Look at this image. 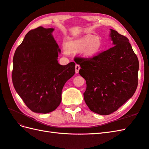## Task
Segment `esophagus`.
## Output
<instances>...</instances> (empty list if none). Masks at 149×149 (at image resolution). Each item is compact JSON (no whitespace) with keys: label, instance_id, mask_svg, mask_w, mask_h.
Masks as SVG:
<instances>
[{"label":"esophagus","instance_id":"1","mask_svg":"<svg viewBox=\"0 0 149 149\" xmlns=\"http://www.w3.org/2000/svg\"><path fill=\"white\" fill-rule=\"evenodd\" d=\"M79 69H80V66H79V65L76 64V66H75V72H76V73H78Z\"/></svg>","mask_w":149,"mask_h":149}]
</instances>
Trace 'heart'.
<instances>
[{"mask_svg":"<svg viewBox=\"0 0 149 149\" xmlns=\"http://www.w3.org/2000/svg\"><path fill=\"white\" fill-rule=\"evenodd\" d=\"M66 49L70 52H78L82 50L86 56H92L99 53L102 47V42L98 37H86L67 42Z\"/></svg>","mask_w":149,"mask_h":149,"instance_id":"heart-1","label":"heart"}]
</instances>
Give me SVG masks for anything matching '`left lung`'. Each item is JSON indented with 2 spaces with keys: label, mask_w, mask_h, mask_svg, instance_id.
<instances>
[{
  "label": "left lung",
  "mask_w": 149,
  "mask_h": 149,
  "mask_svg": "<svg viewBox=\"0 0 149 149\" xmlns=\"http://www.w3.org/2000/svg\"><path fill=\"white\" fill-rule=\"evenodd\" d=\"M111 30L113 47L91 57L74 59L86 80V104L100 115L117 111L133 95L138 86V57L128 38Z\"/></svg>",
  "instance_id": "8db88e82"
}]
</instances>
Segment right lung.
<instances>
[{
	"label": "right lung",
	"mask_w": 149,
	"mask_h": 149,
	"mask_svg": "<svg viewBox=\"0 0 149 149\" xmlns=\"http://www.w3.org/2000/svg\"><path fill=\"white\" fill-rule=\"evenodd\" d=\"M53 28L39 26L27 33L13 57L12 80L18 95L30 109L46 114L61 102L66 82L75 73V63H58L61 52Z\"/></svg>",
	"instance_id": "obj_1"
}]
</instances>
